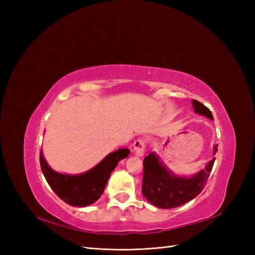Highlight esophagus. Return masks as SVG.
I'll return each mask as SVG.
<instances>
[{
	"label": "esophagus",
	"mask_w": 255,
	"mask_h": 255,
	"mask_svg": "<svg viewBox=\"0 0 255 255\" xmlns=\"http://www.w3.org/2000/svg\"><path fill=\"white\" fill-rule=\"evenodd\" d=\"M145 149V140L144 139H137L134 144H133V151L135 153V155L138 157L143 156Z\"/></svg>",
	"instance_id": "obj_1"
}]
</instances>
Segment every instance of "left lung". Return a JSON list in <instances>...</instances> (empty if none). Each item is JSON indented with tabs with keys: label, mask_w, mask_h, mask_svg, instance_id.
<instances>
[{
	"label": "left lung",
	"mask_w": 255,
	"mask_h": 255,
	"mask_svg": "<svg viewBox=\"0 0 255 255\" xmlns=\"http://www.w3.org/2000/svg\"><path fill=\"white\" fill-rule=\"evenodd\" d=\"M191 103L195 113L214 120L206 106L197 100H192ZM217 151V144H215L214 155ZM214 161L215 157L195 175L181 176L169 170L157 154L151 152L143 159L142 194L151 204L159 208H173L187 203L203 190Z\"/></svg>",
	"instance_id": "obj_1"
}]
</instances>
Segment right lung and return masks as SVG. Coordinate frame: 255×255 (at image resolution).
<instances>
[{
  "mask_svg": "<svg viewBox=\"0 0 255 255\" xmlns=\"http://www.w3.org/2000/svg\"><path fill=\"white\" fill-rule=\"evenodd\" d=\"M128 149H118L106 155L98 165L86 172L65 174L53 170L41 150L40 166L50 187L65 203L84 207L95 203L102 196L113 170L121 159L128 156Z\"/></svg>",
  "mask_w": 255,
  "mask_h": 255,
  "instance_id": "1",
  "label": "right lung"
}]
</instances>
